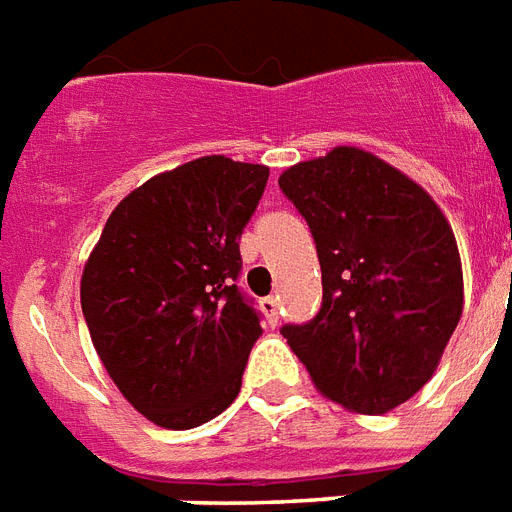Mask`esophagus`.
<instances>
[{"label": "esophagus", "instance_id": "1", "mask_svg": "<svg viewBox=\"0 0 512 512\" xmlns=\"http://www.w3.org/2000/svg\"><path fill=\"white\" fill-rule=\"evenodd\" d=\"M278 307H281V297H278V294H270V297L260 299V310L265 313L270 326H276L278 323Z\"/></svg>", "mask_w": 512, "mask_h": 512}]
</instances>
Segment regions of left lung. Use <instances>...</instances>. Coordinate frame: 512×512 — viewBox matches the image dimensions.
I'll list each match as a JSON object with an SVG mask.
<instances>
[{
  "label": "left lung",
  "instance_id": "obj_1",
  "mask_svg": "<svg viewBox=\"0 0 512 512\" xmlns=\"http://www.w3.org/2000/svg\"><path fill=\"white\" fill-rule=\"evenodd\" d=\"M278 186L307 220L323 273L318 315L281 334L323 397L389 413L434 376L463 315L450 223L413 178L357 147L297 162Z\"/></svg>",
  "mask_w": 512,
  "mask_h": 512
}]
</instances>
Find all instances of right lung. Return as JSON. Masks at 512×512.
<instances>
[{
  "mask_svg": "<svg viewBox=\"0 0 512 512\" xmlns=\"http://www.w3.org/2000/svg\"><path fill=\"white\" fill-rule=\"evenodd\" d=\"M270 170L223 155L149 178L107 218L81 307L110 378L144 418L184 431L242 389L260 315L239 292V239Z\"/></svg>",
  "mask_w": 512,
  "mask_h": 512,
  "instance_id": "right-lung-1",
  "label": "right lung"
}]
</instances>
